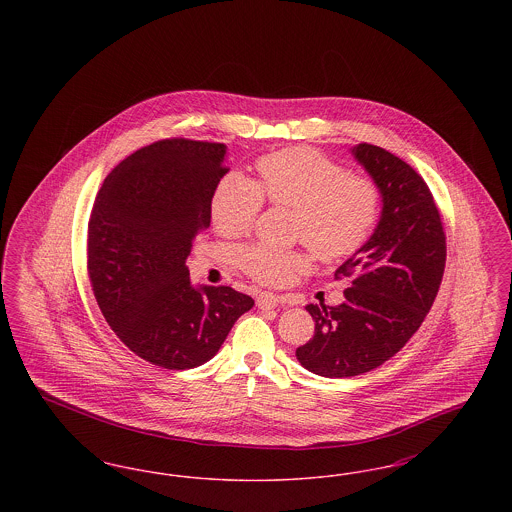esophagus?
Masks as SVG:
<instances>
[{
	"mask_svg": "<svg viewBox=\"0 0 512 512\" xmlns=\"http://www.w3.org/2000/svg\"><path fill=\"white\" fill-rule=\"evenodd\" d=\"M278 303H280V297L276 293L261 292L257 295L259 309H274V307H278Z\"/></svg>",
	"mask_w": 512,
	"mask_h": 512,
	"instance_id": "esophagus-1",
	"label": "esophagus"
}]
</instances>
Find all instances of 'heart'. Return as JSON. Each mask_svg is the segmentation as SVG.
<instances>
[{
    "instance_id": "1",
    "label": "heart",
    "mask_w": 512,
    "mask_h": 512,
    "mask_svg": "<svg viewBox=\"0 0 512 512\" xmlns=\"http://www.w3.org/2000/svg\"><path fill=\"white\" fill-rule=\"evenodd\" d=\"M257 182L240 172L224 174L211 195V219L222 236H240L270 205L292 209V234L320 261L340 263L363 249L382 215L380 186L349 174L336 161L309 147H288L257 161ZM238 265L251 278L282 284L307 267L297 251L245 245Z\"/></svg>"
}]
</instances>
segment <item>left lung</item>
Wrapping results in <instances>:
<instances>
[{"instance_id": "1", "label": "left lung", "mask_w": 512, "mask_h": 512, "mask_svg": "<svg viewBox=\"0 0 512 512\" xmlns=\"http://www.w3.org/2000/svg\"><path fill=\"white\" fill-rule=\"evenodd\" d=\"M351 153L382 192V215L370 240L336 278L351 288L336 307L307 305L315 336L297 361L326 378H349L384 365L430 313L445 270V232L422 176L390 151L359 144Z\"/></svg>"}]
</instances>
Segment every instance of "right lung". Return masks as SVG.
<instances>
[{
	"label": "right lung",
	"mask_w": 512,
	"mask_h": 512,
	"mask_svg": "<svg viewBox=\"0 0 512 512\" xmlns=\"http://www.w3.org/2000/svg\"><path fill=\"white\" fill-rule=\"evenodd\" d=\"M226 146L161 140L107 174L88 222V274L119 340L151 365L186 370L213 359L255 301L190 282L186 259L211 224Z\"/></svg>",
	"instance_id": "1"
}]
</instances>
